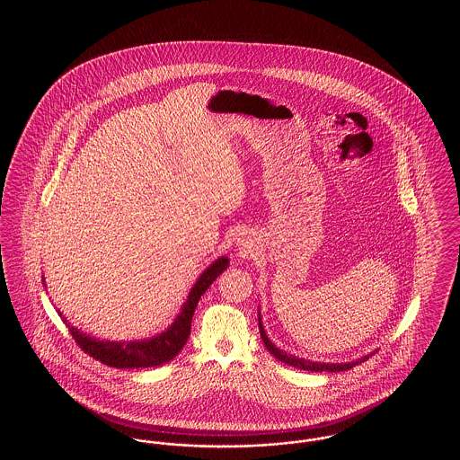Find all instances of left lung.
Returning a JSON list of instances; mask_svg holds the SVG:
<instances>
[{
  "instance_id": "obj_1",
  "label": "left lung",
  "mask_w": 460,
  "mask_h": 460,
  "mask_svg": "<svg viewBox=\"0 0 460 460\" xmlns=\"http://www.w3.org/2000/svg\"><path fill=\"white\" fill-rule=\"evenodd\" d=\"M259 329H261V336H262L263 345H265V349L270 351V355L272 357H276L278 360H281V362H285L288 366H293V367H296V369H300V371H312V372H340V371H349L351 367H355L358 362H349V364H319V362H308V360H304V358H296V357H293V355H288L286 351L279 350L278 347H274L272 345V341L267 338V334H265V331H263L262 323H261V317H259ZM369 357H364V358H360V362H364V360H367Z\"/></svg>"
}]
</instances>
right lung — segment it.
<instances>
[{
  "mask_svg": "<svg viewBox=\"0 0 460 460\" xmlns=\"http://www.w3.org/2000/svg\"><path fill=\"white\" fill-rule=\"evenodd\" d=\"M227 263L229 261L226 257H222L199 276L197 285L193 286L186 304L182 306V312L175 319L174 324L154 340L128 341V343L100 341V340L86 336L84 332H81L75 328H70L66 324V319H64V323L68 326V331H70L74 341L79 345V349L105 366L117 367V369H139V367H156V366L167 364L181 351L190 338L191 319H193L198 300L208 289V286L217 279V276H220L227 269Z\"/></svg>",
  "mask_w": 460,
  "mask_h": 460,
  "instance_id": "1",
  "label": "right lung"
}]
</instances>
